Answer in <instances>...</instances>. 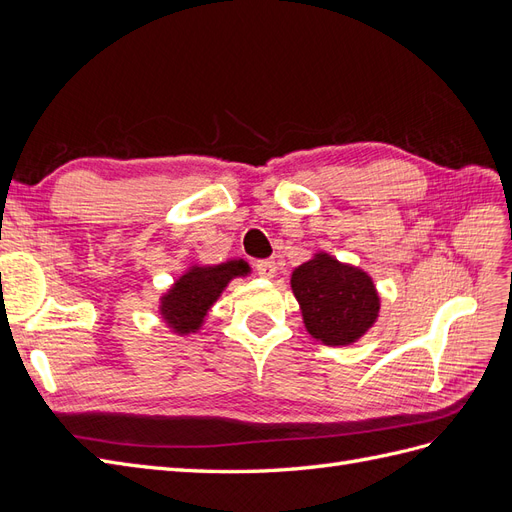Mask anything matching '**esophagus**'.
Wrapping results in <instances>:
<instances>
[{
  "instance_id": "34e87169",
  "label": "esophagus",
  "mask_w": 512,
  "mask_h": 512,
  "mask_svg": "<svg viewBox=\"0 0 512 512\" xmlns=\"http://www.w3.org/2000/svg\"><path fill=\"white\" fill-rule=\"evenodd\" d=\"M256 273L260 277H265V280H271V277H275V273H277V265L273 260H258L256 262Z\"/></svg>"
}]
</instances>
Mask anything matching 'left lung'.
<instances>
[{
	"label": "left lung",
	"mask_w": 512,
	"mask_h": 512,
	"mask_svg": "<svg viewBox=\"0 0 512 512\" xmlns=\"http://www.w3.org/2000/svg\"><path fill=\"white\" fill-rule=\"evenodd\" d=\"M290 288L305 331L324 346H352L380 316V292L371 275L324 250L294 267Z\"/></svg>",
	"instance_id": "obj_1"
}]
</instances>
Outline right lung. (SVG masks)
Returning <instances> with one entry per match:
<instances>
[{
    "mask_svg": "<svg viewBox=\"0 0 512 512\" xmlns=\"http://www.w3.org/2000/svg\"><path fill=\"white\" fill-rule=\"evenodd\" d=\"M250 273L252 267L243 258H228L218 262V265L192 262L162 292L158 301V314L164 327L177 337H190L198 333L226 286L237 277H247Z\"/></svg>",
    "mask_w": 512,
    "mask_h": 512,
    "instance_id": "right-lung-1",
    "label": "right lung"
}]
</instances>
